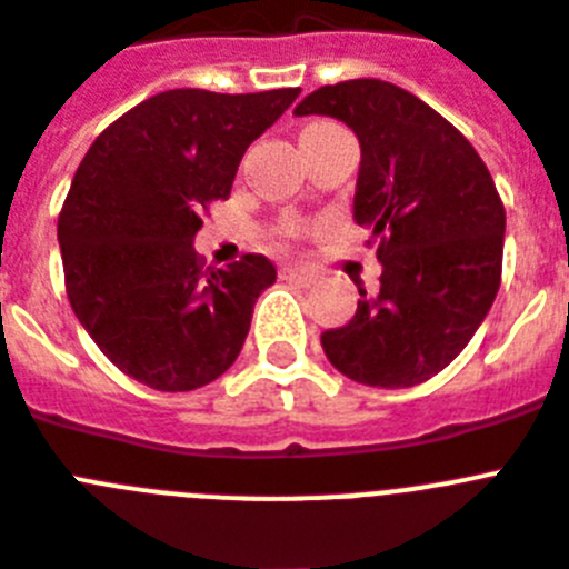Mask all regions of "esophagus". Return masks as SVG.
Returning <instances> with one entry per match:
<instances>
[{"label": "esophagus", "instance_id": "1", "mask_svg": "<svg viewBox=\"0 0 569 569\" xmlns=\"http://www.w3.org/2000/svg\"><path fill=\"white\" fill-rule=\"evenodd\" d=\"M280 280H289V283H298V286H309L312 283V274L303 269H295V266H283V269H280Z\"/></svg>", "mask_w": 569, "mask_h": 569}]
</instances>
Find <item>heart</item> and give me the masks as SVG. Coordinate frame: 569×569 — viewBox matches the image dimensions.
Instances as JSON below:
<instances>
[{
  "label": "heart",
  "mask_w": 569,
  "mask_h": 569,
  "mask_svg": "<svg viewBox=\"0 0 569 569\" xmlns=\"http://www.w3.org/2000/svg\"><path fill=\"white\" fill-rule=\"evenodd\" d=\"M315 127H318V123H315ZM283 237H286V240H295V237H298V228H295V226H286V228H283Z\"/></svg>",
  "instance_id": "1"
}]
</instances>
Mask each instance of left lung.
I'll use <instances>...</instances> for the list:
<instances>
[{
	"label": "left lung",
	"mask_w": 569,
	"mask_h": 569,
	"mask_svg": "<svg viewBox=\"0 0 569 569\" xmlns=\"http://www.w3.org/2000/svg\"><path fill=\"white\" fill-rule=\"evenodd\" d=\"M361 144L358 226L381 260L379 292L358 286L350 323L323 332L327 358L370 388H413L448 367L495 303L506 211L469 138L417 94L385 80H343L300 100Z\"/></svg>",
	"instance_id": "1"
}]
</instances>
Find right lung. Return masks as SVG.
<instances>
[{"label":"right lung","mask_w":569,"mask_h":569,"mask_svg":"<svg viewBox=\"0 0 569 569\" xmlns=\"http://www.w3.org/2000/svg\"><path fill=\"white\" fill-rule=\"evenodd\" d=\"M300 89H170L123 112L80 161L57 240L78 321L121 373L181 393L219 379L246 343L274 266L242 254L204 269L193 237L228 199L248 144Z\"/></svg>","instance_id":"obj_1"}]
</instances>
